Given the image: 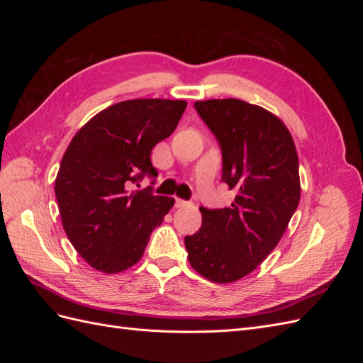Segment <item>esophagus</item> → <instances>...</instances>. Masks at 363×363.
<instances>
[{
	"label": "esophagus",
	"instance_id": "34e87169",
	"mask_svg": "<svg viewBox=\"0 0 363 363\" xmlns=\"http://www.w3.org/2000/svg\"><path fill=\"white\" fill-rule=\"evenodd\" d=\"M188 206V201H184L182 199H175V207H184Z\"/></svg>",
	"mask_w": 363,
	"mask_h": 363
}]
</instances>
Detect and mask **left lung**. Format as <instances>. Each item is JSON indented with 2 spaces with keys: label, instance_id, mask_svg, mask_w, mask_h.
I'll use <instances>...</instances> for the list:
<instances>
[{
  "label": "left lung",
  "instance_id": "8db88e82",
  "mask_svg": "<svg viewBox=\"0 0 363 363\" xmlns=\"http://www.w3.org/2000/svg\"><path fill=\"white\" fill-rule=\"evenodd\" d=\"M223 151L224 208L200 207L201 228L184 238L191 267L213 283L248 276L277 247L300 203L298 156L283 121L236 98L196 101Z\"/></svg>",
  "mask_w": 363,
  "mask_h": 363
}]
</instances>
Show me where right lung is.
Instances as JSON below:
<instances>
[{"label":"right lung","instance_id":"obj_1","mask_svg":"<svg viewBox=\"0 0 363 363\" xmlns=\"http://www.w3.org/2000/svg\"><path fill=\"white\" fill-rule=\"evenodd\" d=\"M188 103L121 101L77 131L60 162L56 199L62 225L77 252L96 271L116 274L138 263L152 230L174 206L151 188L130 191L144 175L156 177L151 150L172 135Z\"/></svg>","mask_w":363,"mask_h":363}]
</instances>
